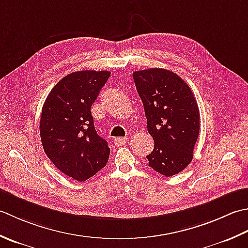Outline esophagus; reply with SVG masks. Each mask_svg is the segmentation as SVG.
I'll list each match as a JSON object with an SVG mask.
<instances>
[{
    "instance_id": "obj_1",
    "label": "esophagus",
    "mask_w": 248,
    "mask_h": 248,
    "mask_svg": "<svg viewBox=\"0 0 248 248\" xmlns=\"http://www.w3.org/2000/svg\"><path fill=\"white\" fill-rule=\"evenodd\" d=\"M126 142H127V138H115L113 140V144L115 146H121L124 145Z\"/></svg>"
}]
</instances>
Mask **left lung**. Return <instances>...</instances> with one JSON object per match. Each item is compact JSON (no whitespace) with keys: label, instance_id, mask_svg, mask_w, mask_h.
Returning <instances> with one entry per match:
<instances>
[{"label":"left lung","instance_id":"8db88e82","mask_svg":"<svg viewBox=\"0 0 248 248\" xmlns=\"http://www.w3.org/2000/svg\"><path fill=\"white\" fill-rule=\"evenodd\" d=\"M143 103L146 128L154 149L146 156L156 172L171 176L193 160L200 130L198 104L188 84L171 70L149 68L133 73Z\"/></svg>","mask_w":248,"mask_h":248}]
</instances>
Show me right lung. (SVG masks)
I'll return each instance as SVG.
<instances>
[{
    "mask_svg": "<svg viewBox=\"0 0 248 248\" xmlns=\"http://www.w3.org/2000/svg\"><path fill=\"white\" fill-rule=\"evenodd\" d=\"M110 72L79 70L65 76L47 96L40 117L43 148L57 168L83 182L106 166L110 149L94 127L91 107Z\"/></svg>",
    "mask_w": 248,
    "mask_h": 248,
    "instance_id": "right-lung-1",
    "label": "right lung"
}]
</instances>
